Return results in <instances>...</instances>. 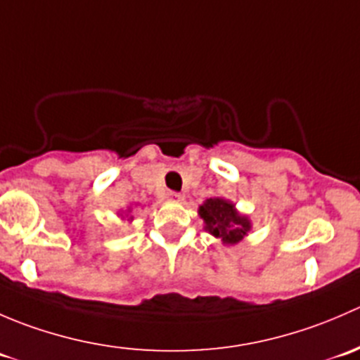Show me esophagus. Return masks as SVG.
<instances>
[{"mask_svg": "<svg viewBox=\"0 0 360 360\" xmlns=\"http://www.w3.org/2000/svg\"><path fill=\"white\" fill-rule=\"evenodd\" d=\"M167 198H169V200H174V202H179V200H183V195L176 193V191H170V193L167 195Z\"/></svg>", "mask_w": 360, "mask_h": 360, "instance_id": "34e87169", "label": "esophagus"}]
</instances>
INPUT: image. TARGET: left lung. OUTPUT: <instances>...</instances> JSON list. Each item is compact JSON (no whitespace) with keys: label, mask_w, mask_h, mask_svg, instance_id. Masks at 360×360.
Masks as SVG:
<instances>
[{"label":"left lung","mask_w":360,"mask_h":360,"mask_svg":"<svg viewBox=\"0 0 360 360\" xmlns=\"http://www.w3.org/2000/svg\"><path fill=\"white\" fill-rule=\"evenodd\" d=\"M198 214L205 223V230L226 245L238 244L252 228L249 217L242 216L235 209V203L224 198H207L198 207Z\"/></svg>","instance_id":"1"}]
</instances>
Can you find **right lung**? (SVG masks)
I'll return each instance as SVG.
<instances>
[{
    "label": "right lung",
    "mask_w": 360,
    "mask_h": 360,
    "mask_svg": "<svg viewBox=\"0 0 360 360\" xmlns=\"http://www.w3.org/2000/svg\"><path fill=\"white\" fill-rule=\"evenodd\" d=\"M127 212H130V207H129V209H127ZM127 216H129V214H127ZM132 219H134V217L129 216V221H132Z\"/></svg>",
    "instance_id": "add662e5"
}]
</instances>
